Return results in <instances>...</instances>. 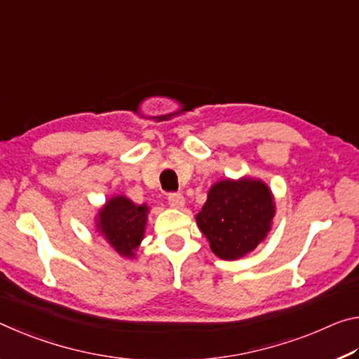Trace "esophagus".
Segmentation results:
<instances>
[{
    "mask_svg": "<svg viewBox=\"0 0 359 359\" xmlns=\"http://www.w3.org/2000/svg\"><path fill=\"white\" fill-rule=\"evenodd\" d=\"M168 203H170V207H173V208H181L184 205L183 194L170 192L168 194Z\"/></svg>",
    "mask_w": 359,
    "mask_h": 359,
    "instance_id": "obj_1",
    "label": "esophagus"
}]
</instances>
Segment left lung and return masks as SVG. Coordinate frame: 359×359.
<instances>
[{"instance_id":"8db88e82","label":"left lung","mask_w":359,"mask_h":359,"mask_svg":"<svg viewBox=\"0 0 359 359\" xmlns=\"http://www.w3.org/2000/svg\"><path fill=\"white\" fill-rule=\"evenodd\" d=\"M273 213L272 194L262 181L226 180L211 187L196 219L211 251L221 259L233 261L266 238Z\"/></svg>"}]
</instances>
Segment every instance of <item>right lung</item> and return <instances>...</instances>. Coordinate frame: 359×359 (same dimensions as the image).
I'll return each instance as SVG.
<instances>
[{
  "label": "right lung",
  "mask_w": 359,
  "mask_h": 359,
  "mask_svg": "<svg viewBox=\"0 0 359 359\" xmlns=\"http://www.w3.org/2000/svg\"><path fill=\"white\" fill-rule=\"evenodd\" d=\"M146 205H135L126 197H113L100 211L97 227L103 238L121 256L133 257L144 235Z\"/></svg>",
  "instance_id": "1"
}]
</instances>
